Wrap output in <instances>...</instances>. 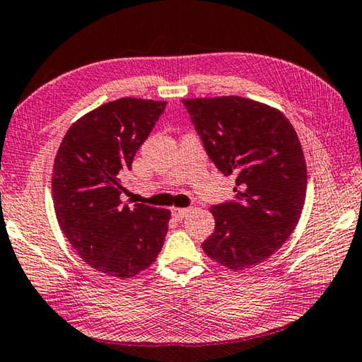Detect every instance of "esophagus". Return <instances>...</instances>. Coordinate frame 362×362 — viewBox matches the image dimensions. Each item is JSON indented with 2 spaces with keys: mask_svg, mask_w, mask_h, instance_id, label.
<instances>
[{
  "mask_svg": "<svg viewBox=\"0 0 362 362\" xmlns=\"http://www.w3.org/2000/svg\"><path fill=\"white\" fill-rule=\"evenodd\" d=\"M189 211H190L189 208H172V216L175 217V219L181 221L189 214Z\"/></svg>",
  "mask_w": 362,
  "mask_h": 362,
  "instance_id": "34e87169",
  "label": "esophagus"
}]
</instances>
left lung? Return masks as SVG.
Masks as SVG:
<instances>
[{
  "label": "left lung",
  "instance_id": "1",
  "mask_svg": "<svg viewBox=\"0 0 362 362\" xmlns=\"http://www.w3.org/2000/svg\"><path fill=\"white\" fill-rule=\"evenodd\" d=\"M204 151L233 200L211 206L216 228L202 247L228 269H247L288 240L301 216L308 170L290 121L276 108L240 98L182 99Z\"/></svg>",
  "mask_w": 362,
  "mask_h": 362
}]
</instances>
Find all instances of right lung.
Wrapping results in <instances>:
<instances>
[{
    "label": "right lung",
    "mask_w": 362,
    "mask_h": 362,
    "mask_svg": "<svg viewBox=\"0 0 362 362\" xmlns=\"http://www.w3.org/2000/svg\"><path fill=\"white\" fill-rule=\"evenodd\" d=\"M167 102L121 98L75 121L54 158L53 206L61 230L83 262L118 279L156 262L165 240L170 211L135 203L121 176L151 134Z\"/></svg>",
    "instance_id": "1"
}]
</instances>
